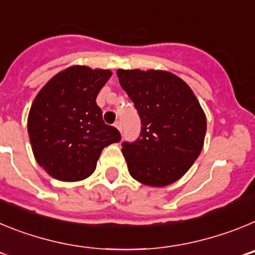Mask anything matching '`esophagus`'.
<instances>
[{
  "label": "esophagus",
  "instance_id": "34e87169",
  "mask_svg": "<svg viewBox=\"0 0 255 255\" xmlns=\"http://www.w3.org/2000/svg\"><path fill=\"white\" fill-rule=\"evenodd\" d=\"M114 125L116 126V128H117V130H119V131H120V132H123V123H121L120 120H119V121H116V123H115Z\"/></svg>",
  "mask_w": 255,
  "mask_h": 255
}]
</instances>
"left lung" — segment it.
<instances>
[{
    "label": "left lung",
    "instance_id": "left-lung-1",
    "mask_svg": "<svg viewBox=\"0 0 255 255\" xmlns=\"http://www.w3.org/2000/svg\"><path fill=\"white\" fill-rule=\"evenodd\" d=\"M140 117V134L123 141L129 172L144 185H170L191 167L203 148L206 115L185 82L161 70H117Z\"/></svg>",
    "mask_w": 255,
    "mask_h": 255
}]
</instances>
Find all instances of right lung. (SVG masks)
<instances>
[{"instance_id": "1", "label": "right lung", "mask_w": 255, "mask_h": 255, "mask_svg": "<svg viewBox=\"0 0 255 255\" xmlns=\"http://www.w3.org/2000/svg\"><path fill=\"white\" fill-rule=\"evenodd\" d=\"M111 76L108 70L73 66L42 88L31 105L28 132L38 164L61 181L91 176L103 148L121 140L106 125L96 100Z\"/></svg>"}]
</instances>
